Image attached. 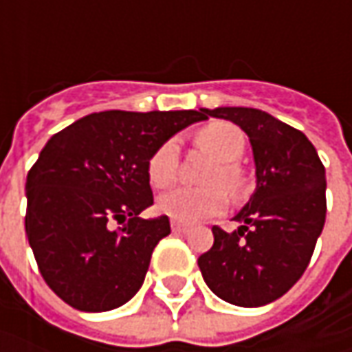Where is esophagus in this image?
Returning <instances> with one entry per match:
<instances>
[{
	"instance_id": "34e87169",
	"label": "esophagus",
	"mask_w": 352,
	"mask_h": 352,
	"mask_svg": "<svg viewBox=\"0 0 352 352\" xmlns=\"http://www.w3.org/2000/svg\"><path fill=\"white\" fill-rule=\"evenodd\" d=\"M172 231L174 233H188L190 231V225L180 223V221H172Z\"/></svg>"
}]
</instances>
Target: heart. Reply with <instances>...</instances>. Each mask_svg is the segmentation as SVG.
Listing matches in <instances>:
<instances>
[{
	"instance_id": "1",
	"label": "heart",
	"mask_w": 352,
	"mask_h": 352,
	"mask_svg": "<svg viewBox=\"0 0 352 352\" xmlns=\"http://www.w3.org/2000/svg\"><path fill=\"white\" fill-rule=\"evenodd\" d=\"M197 142L219 160L211 170L208 184H223L236 192L241 188V172L236 160L245 153L243 131L227 121L210 123L197 133ZM178 172V142L164 141L148 160V178L156 188H166L176 180ZM227 208V194L219 186L210 188H174L158 197V210L176 221L194 223L219 215Z\"/></svg>"
}]
</instances>
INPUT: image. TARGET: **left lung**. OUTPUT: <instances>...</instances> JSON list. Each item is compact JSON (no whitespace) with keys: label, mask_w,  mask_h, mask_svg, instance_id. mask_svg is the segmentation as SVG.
<instances>
[{"label":"left lung","mask_w":352,"mask_h":352,"mask_svg":"<svg viewBox=\"0 0 352 352\" xmlns=\"http://www.w3.org/2000/svg\"><path fill=\"white\" fill-rule=\"evenodd\" d=\"M249 135L256 190L236 213L241 227H213V247L197 258L210 290L241 307L278 300L302 278L325 225V168L302 131L252 107L201 109Z\"/></svg>","instance_id":"obj_1"}]
</instances>
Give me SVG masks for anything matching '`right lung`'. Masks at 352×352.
<instances>
[{
    "mask_svg": "<svg viewBox=\"0 0 352 352\" xmlns=\"http://www.w3.org/2000/svg\"><path fill=\"white\" fill-rule=\"evenodd\" d=\"M204 111H102L52 135L27 174L25 231L38 270L80 311H109L139 292L170 233L153 206L148 160Z\"/></svg>",
    "mask_w": 352,
    "mask_h": 352,
    "instance_id": "right-lung-1",
    "label": "right lung"
}]
</instances>
